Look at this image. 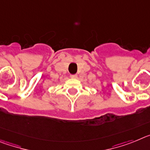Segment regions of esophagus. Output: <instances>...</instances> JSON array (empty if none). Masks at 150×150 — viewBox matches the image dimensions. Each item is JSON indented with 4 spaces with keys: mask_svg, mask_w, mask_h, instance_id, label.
<instances>
[{
    "mask_svg": "<svg viewBox=\"0 0 150 150\" xmlns=\"http://www.w3.org/2000/svg\"><path fill=\"white\" fill-rule=\"evenodd\" d=\"M77 76H78V75H77L76 74H74V75H70V77H71V79H76Z\"/></svg>",
    "mask_w": 150,
    "mask_h": 150,
    "instance_id": "obj_1",
    "label": "esophagus"
}]
</instances>
